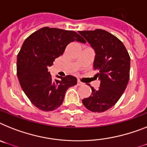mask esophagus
Returning <instances> with one entry per match:
<instances>
[{"instance_id":"obj_1","label":"esophagus","mask_w":147,"mask_h":147,"mask_svg":"<svg viewBox=\"0 0 147 147\" xmlns=\"http://www.w3.org/2000/svg\"><path fill=\"white\" fill-rule=\"evenodd\" d=\"M77 84H78V86H81V85L84 84V83H83V82H81V81H80V80H78Z\"/></svg>"}]
</instances>
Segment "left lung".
<instances>
[{
  "mask_svg": "<svg viewBox=\"0 0 147 147\" xmlns=\"http://www.w3.org/2000/svg\"><path fill=\"white\" fill-rule=\"evenodd\" d=\"M95 50L93 69L98 73L100 87L82 100L85 108L101 113L112 108L125 91L130 77V56L117 37L102 29L79 31Z\"/></svg>",
  "mask_w": 147,
  "mask_h": 147,
  "instance_id": "left-lung-1",
  "label": "left lung"
}]
</instances>
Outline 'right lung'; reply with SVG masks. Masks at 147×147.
Masks as SVG:
<instances>
[{
    "mask_svg": "<svg viewBox=\"0 0 147 147\" xmlns=\"http://www.w3.org/2000/svg\"><path fill=\"white\" fill-rule=\"evenodd\" d=\"M74 41L86 42L75 31L45 27L30 35L18 52L17 76L21 87L32 104L41 111H51L59 108L66 90L77 84L74 76L57 80L49 71L55 58Z\"/></svg>",
    "mask_w": 147,
    "mask_h": 147,
    "instance_id": "obj_1",
    "label": "right lung"
}]
</instances>
